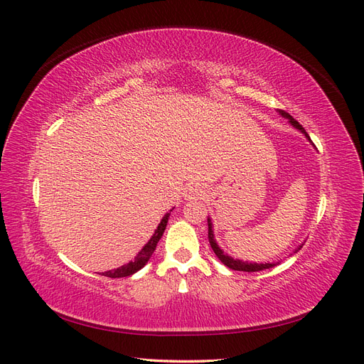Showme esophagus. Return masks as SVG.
I'll return each mask as SVG.
<instances>
[{"instance_id": "1", "label": "esophagus", "mask_w": 364, "mask_h": 364, "mask_svg": "<svg viewBox=\"0 0 364 364\" xmlns=\"http://www.w3.org/2000/svg\"><path fill=\"white\" fill-rule=\"evenodd\" d=\"M204 195V191L200 189L199 186H192L189 191H187V199H196L199 196Z\"/></svg>"}]
</instances>
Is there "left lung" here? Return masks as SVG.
I'll return each mask as SVG.
<instances>
[{
  "instance_id": "obj_1",
  "label": "left lung",
  "mask_w": 364,
  "mask_h": 364,
  "mask_svg": "<svg viewBox=\"0 0 364 364\" xmlns=\"http://www.w3.org/2000/svg\"><path fill=\"white\" fill-rule=\"evenodd\" d=\"M279 114L282 115V117H285V118H288L289 119V123L294 126V127H297L299 130H301L306 136L309 138V134H307V132L304 130V127L299 123L297 119H294L287 111H282V109H279ZM311 139V138H309ZM208 241H210V246H211V249L214 250V253H216V257L226 265V267H230L231 270H237V272H261V270H265V268H272V267H274V264H249V262H243V261H238V259H232L231 257H228V255H225L222 250H220V247L218 246V243L216 241H214V235H213V230H211V220L208 219ZM301 247V246H300ZM300 247L295 250V252H299L300 250Z\"/></svg>"
}]
</instances>
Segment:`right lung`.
Here are the masks:
<instances>
[{
  "label": "right lung",
  "mask_w": 364,
  "mask_h": 364,
  "mask_svg": "<svg viewBox=\"0 0 364 364\" xmlns=\"http://www.w3.org/2000/svg\"><path fill=\"white\" fill-rule=\"evenodd\" d=\"M168 218H169V213L166 214L164 219H161V222L157 226L156 232L153 234L150 241H148V243L144 246V249L138 253V257L134 258L133 262H129L127 265L115 268V270H111V272H105V273H102V276L112 277V279H115V277H126V276H130L133 273H136L138 270H141V268L148 262V259H150L153 252L156 250V246L159 243V240L161 238V235H164L166 223H168Z\"/></svg>",
  "instance_id": "1"
}]
</instances>
